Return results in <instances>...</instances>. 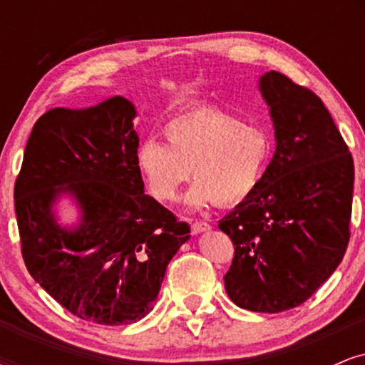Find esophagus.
Segmentation results:
<instances>
[{"label":"esophagus","instance_id":"esophagus-1","mask_svg":"<svg viewBox=\"0 0 365 365\" xmlns=\"http://www.w3.org/2000/svg\"><path fill=\"white\" fill-rule=\"evenodd\" d=\"M207 230H211V225L206 223V221H195V223H192V233H194V235L207 232Z\"/></svg>","mask_w":365,"mask_h":365}]
</instances>
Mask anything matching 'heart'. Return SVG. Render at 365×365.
I'll list each match as a JSON object with an SVG mask.
<instances>
[{
  "instance_id": "b5f03b06",
  "label": "heart",
  "mask_w": 365,
  "mask_h": 365,
  "mask_svg": "<svg viewBox=\"0 0 365 365\" xmlns=\"http://www.w3.org/2000/svg\"><path fill=\"white\" fill-rule=\"evenodd\" d=\"M166 142L145 139L137 168L156 200L171 202L194 175L187 195L192 207L209 202L232 207L254 194L269 165V133L220 108H197L165 125Z\"/></svg>"
}]
</instances>
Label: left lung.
Masks as SVG:
<instances>
[{"mask_svg": "<svg viewBox=\"0 0 365 365\" xmlns=\"http://www.w3.org/2000/svg\"><path fill=\"white\" fill-rule=\"evenodd\" d=\"M276 150L255 192L220 221L235 245L225 288L238 307L283 312L333 274L350 240L354 159L329 111L307 87L261 77Z\"/></svg>", "mask_w": 365, "mask_h": 365, "instance_id": "left-lung-1", "label": "left lung"}]
</instances>
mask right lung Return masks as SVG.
<instances>
[{"mask_svg": "<svg viewBox=\"0 0 365 365\" xmlns=\"http://www.w3.org/2000/svg\"><path fill=\"white\" fill-rule=\"evenodd\" d=\"M135 108L115 96L87 110L54 108L36 121L15 180L27 271L73 316L118 326L142 319L190 228L144 194ZM76 197L83 221L61 229L51 207Z\"/></svg>", "mask_w": 365, "mask_h": 365, "instance_id": "add662e5", "label": "right lung"}]
</instances>
